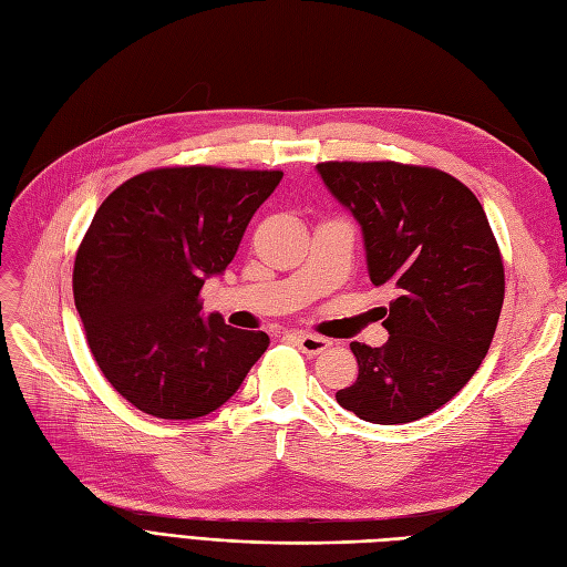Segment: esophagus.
<instances>
[{
	"label": "esophagus",
	"instance_id": "esophagus-1",
	"mask_svg": "<svg viewBox=\"0 0 567 567\" xmlns=\"http://www.w3.org/2000/svg\"><path fill=\"white\" fill-rule=\"evenodd\" d=\"M296 346L305 352V354H321L331 348L329 338L321 336H312V333H298L296 336Z\"/></svg>",
	"mask_w": 567,
	"mask_h": 567
}]
</instances>
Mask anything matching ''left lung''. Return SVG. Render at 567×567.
I'll return each mask as SVG.
<instances>
[{
    "label": "left lung",
    "instance_id": "obj_1",
    "mask_svg": "<svg viewBox=\"0 0 567 567\" xmlns=\"http://www.w3.org/2000/svg\"><path fill=\"white\" fill-rule=\"evenodd\" d=\"M362 229L373 286L390 288L383 348L350 342L357 381L336 392L369 423L419 421L483 364L504 305V265L483 205L447 173L400 163H319Z\"/></svg>",
    "mask_w": 567,
    "mask_h": 567
}]
</instances>
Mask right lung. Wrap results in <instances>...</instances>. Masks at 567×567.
<instances>
[{"label":"right lung","instance_id":"add662e5","mask_svg":"<svg viewBox=\"0 0 567 567\" xmlns=\"http://www.w3.org/2000/svg\"><path fill=\"white\" fill-rule=\"evenodd\" d=\"M281 177L279 169L165 167L127 179L101 203L75 257V307L99 369L144 414H210L269 348L265 331L200 312L198 293L225 274Z\"/></svg>","mask_w":567,"mask_h":567}]
</instances>
